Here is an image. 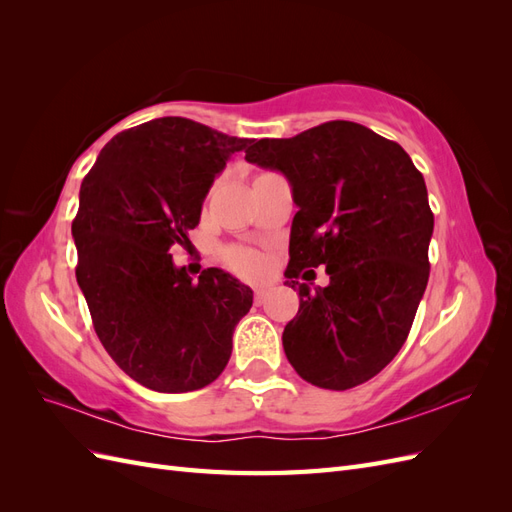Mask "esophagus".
Listing matches in <instances>:
<instances>
[{
  "instance_id": "1",
  "label": "esophagus",
  "mask_w": 512,
  "mask_h": 512,
  "mask_svg": "<svg viewBox=\"0 0 512 512\" xmlns=\"http://www.w3.org/2000/svg\"><path fill=\"white\" fill-rule=\"evenodd\" d=\"M267 294H269V292H267L265 288H256V290H254V303H256V305L265 303V301H267Z\"/></svg>"
}]
</instances>
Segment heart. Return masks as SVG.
<instances>
[{"mask_svg":"<svg viewBox=\"0 0 512 512\" xmlns=\"http://www.w3.org/2000/svg\"><path fill=\"white\" fill-rule=\"evenodd\" d=\"M224 260L232 271H237L243 277H256L262 269L258 254H254L252 250H245V247H228L224 252Z\"/></svg>","mask_w":512,"mask_h":512,"instance_id":"b5f03b06","label":"heart"}]
</instances>
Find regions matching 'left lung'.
I'll return each mask as SVG.
<instances>
[{"label": "left lung", "instance_id": "obj_1", "mask_svg": "<svg viewBox=\"0 0 512 512\" xmlns=\"http://www.w3.org/2000/svg\"><path fill=\"white\" fill-rule=\"evenodd\" d=\"M245 160L284 173L299 207L286 286L301 299L282 335L290 365L329 391L371 380L404 346L427 288L433 213L423 175L395 141L354 121L260 138ZM318 264L332 277L327 289L296 282Z\"/></svg>", "mask_w": 512, "mask_h": 512}]
</instances>
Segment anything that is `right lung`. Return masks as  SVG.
<instances>
[{"label":"right lung","instance_id":"add662e5","mask_svg":"<svg viewBox=\"0 0 512 512\" xmlns=\"http://www.w3.org/2000/svg\"><path fill=\"white\" fill-rule=\"evenodd\" d=\"M250 138L185 117H160L119 132L81 183L72 222L76 282L111 359L158 393H188L218 378L252 290L222 269L198 282L175 267L190 247L215 175Z\"/></svg>","mask_w":512,"mask_h":512}]
</instances>
